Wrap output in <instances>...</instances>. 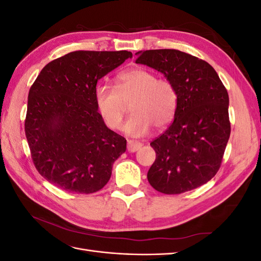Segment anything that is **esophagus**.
Listing matches in <instances>:
<instances>
[{"instance_id": "esophagus-1", "label": "esophagus", "mask_w": 261, "mask_h": 261, "mask_svg": "<svg viewBox=\"0 0 261 261\" xmlns=\"http://www.w3.org/2000/svg\"><path fill=\"white\" fill-rule=\"evenodd\" d=\"M141 146H143V145L138 143V141H135V140H128L127 141V150L129 152L137 151V150H139L141 148Z\"/></svg>"}]
</instances>
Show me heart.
<instances>
[{"instance_id":"heart-1","label":"heart","mask_w":261,"mask_h":261,"mask_svg":"<svg viewBox=\"0 0 261 261\" xmlns=\"http://www.w3.org/2000/svg\"><path fill=\"white\" fill-rule=\"evenodd\" d=\"M132 101V115L124 125V132L132 137H144L152 125L167 126L175 114L177 93L169 80L158 78L144 67H132L118 73L114 88L100 85L94 91V106L109 128L120 129L126 106Z\"/></svg>"}]
</instances>
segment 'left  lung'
I'll return each instance as SVG.
<instances>
[{
	"label": "left lung",
	"mask_w": 261,
	"mask_h": 261,
	"mask_svg": "<svg viewBox=\"0 0 261 261\" xmlns=\"http://www.w3.org/2000/svg\"><path fill=\"white\" fill-rule=\"evenodd\" d=\"M137 64L163 73L177 93L174 121L150 143L156 154L148 171L155 191L177 195L217 174L230 138L228 94L209 63L174 49L137 52Z\"/></svg>",
	"instance_id": "8db88e82"
}]
</instances>
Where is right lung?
I'll return each instance as SVG.
<instances>
[{
    "instance_id": "right-lung-1",
    "label": "right lung",
    "mask_w": 261,
    "mask_h": 261,
    "mask_svg": "<svg viewBox=\"0 0 261 261\" xmlns=\"http://www.w3.org/2000/svg\"><path fill=\"white\" fill-rule=\"evenodd\" d=\"M128 51H74L48 63L30 87L25 133L31 159L63 191L92 194L108 183L126 139L94 106L97 83L132 58Z\"/></svg>"
}]
</instances>
